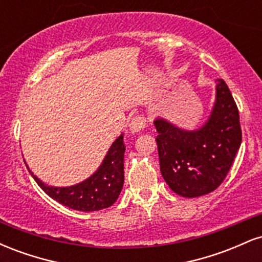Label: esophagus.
Listing matches in <instances>:
<instances>
[{"label": "esophagus", "instance_id": "obj_1", "mask_svg": "<svg viewBox=\"0 0 262 262\" xmlns=\"http://www.w3.org/2000/svg\"><path fill=\"white\" fill-rule=\"evenodd\" d=\"M145 124H146L145 117L135 116L130 121V123H129V129H130L132 133H138V132L143 130V129L145 128Z\"/></svg>", "mask_w": 262, "mask_h": 262}]
</instances>
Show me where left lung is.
Here are the masks:
<instances>
[{
  "mask_svg": "<svg viewBox=\"0 0 262 262\" xmlns=\"http://www.w3.org/2000/svg\"><path fill=\"white\" fill-rule=\"evenodd\" d=\"M154 125L161 175L175 193L200 197L222 185L242 144L239 111L224 80H217V100L204 127L186 132L160 118Z\"/></svg>",
  "mask_w": 262,
  "mask_h": 262,
  "instance_id": "left-lung-1",
  "label": "left lung"
}]
</instances>
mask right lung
Listing matches in <instances>:
<instances>
[{
  "label": "right lung",
  "instance_id": "add662e5",
  "mask_svg": "<svg viewBox=\"0 0 262 262\" xmlns=\"http://www.w3.org/2000/svg\"><path fill=\"white\" fill-rule=\"evenodd\" d=\"M124 151L122 134L108 150L100 169L90 179L70 187L47 186L33 172L31 173L39 187L62 206L81 212L100 210L112 206L121 193L124 183Z\"/></svg>",
  "mask_w": 262,
  "mask_h": 262
}]
</instances>
